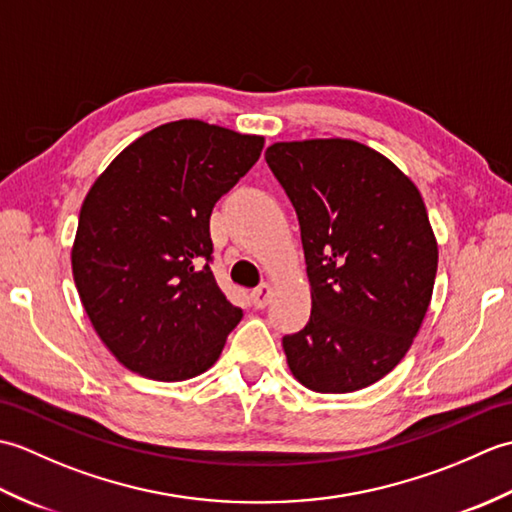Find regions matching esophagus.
Listing matches in <instances>:
<instances>
[{"mask_svg": "<svg viewBox=\"0 0 512 512\" xmlns=\"http://www.w3.org/2000/svg\"><path fill=\"white\" fill-rule=\"evenodd\" d=\"M270 297H273V286H270V284H262L259 288H255L253 292H250V299H253L255 308H266Z\"/></svg>", "mask_w": 512, "mask_h": 512, "instance_id": "esophagus-1", "label": "esophagus"}]
</instances>
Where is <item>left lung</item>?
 Listing matches in <instances>:
<instances>
[{"instance_id":"obj_1","label":"left lung","mask_w":512,"mask_h":512,"mask_svg":"<svg viewBox=\"0 0 512 512\" xmlns=\"http://www.w3.org/2000/svg\"><path fill=\"white\" fill-rule=\"evenodd\" d=\"M266 162L295 206L312 312L284 336L292 376L350 394L387 376L416 339L438 273L422 195L394 162L347 138L275 143Z\"/></svg>"}]
</instances>
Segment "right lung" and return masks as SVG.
I'll list each match as a JSON object with an SVG mask.
<instances>
[{
    "label": "right lung",
    "instance_id": "1",
    "mask_svg": "<svg viewBox=\"0 0 512 512\" xmlns=\"http://www.w3.org/2000/svg\"><path fill=\"white\" fill-rule=\"evenodd\" d=\"M262 149L264 136L184 118L136 138L85 195L74 284L129 372L178 383L220 358L244 312L213 277L209 220Z\"/></svg>",
    "mask_w": 512,
    "mask_h": 512
}]
</instances>
